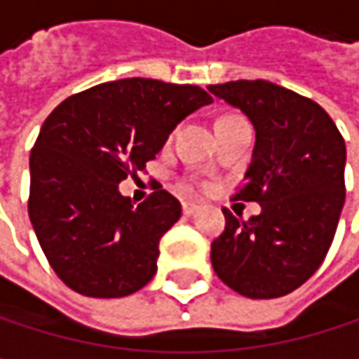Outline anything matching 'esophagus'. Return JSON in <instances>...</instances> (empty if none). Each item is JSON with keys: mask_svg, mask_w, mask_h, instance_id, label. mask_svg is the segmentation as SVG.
Masks as SVG:
<instances>
[{"mask_svg": "<svg viewBox=\"0 0 359 359\" xmlns=\"http://www.w3.org/2000/svg\"><path fill=\"white\" fill-rule=\"evenodd\" d=\"M197 210H199V203H195V201H182V214L184 216H193Z\"/></svg>", "mask_w": 359, "mask_h": 359, "instance_id": "34e87169", "label": "esophagus"}]
</instances>
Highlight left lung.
<instances>
[{
	"label": "left lung",
	"instance_id": "obj_1",
	"mask_svg": "<svg viewBox=\"0 0 359 359\" xmlns=\"http://www.w3.org/2000/svg\"><path fill=\"white\" fill-rule=\"evenodd\" d=\"M255 128L251 164L235 199L257 201L250 220L224 212L212 266L251 299L283 297L323 264L345 203V141L316 102L268 81L210 85Z\"/></svg>",
	"mask_w": 359,
	"mask_h": 359
}]
</instances>
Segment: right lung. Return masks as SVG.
<instances>
[{
  "instance_id": "obj_1",
  "label": "right lung",
  "mask_w": 359,
  "mask_h": 359,
  "mask_svg": "<svg viewBox=\"0 0 359 359\" xmlns=\"http://www.w3.org/2000/svg\"><path fill=\"white\" fill-rule=\"evenodd\" d=\"M208 104L195 85L122 79L70 95L47 116L31 151L29 216L66 287L111 299L154 278L180 201L158 189L135 205L118 184L145 170L180 120Z\"/></svg>"
}]
</instances>
